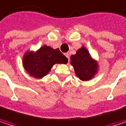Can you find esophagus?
Masks as SVG:
<instances>
[{"label":"esophagus","instance_id":"obj_1","mask_svg":"<svg viewBox=\"0 0 126 126\" xmlns=\"http://www.w3.org/2000/svg\"><path fill=\"white\" fill-rule=\"evenodd\" d=\"M64 55H65V56L69 59V58H70V54H69V53H64Z\"/></svg>","mask_w":126,"mask_h":126}]
</instances>
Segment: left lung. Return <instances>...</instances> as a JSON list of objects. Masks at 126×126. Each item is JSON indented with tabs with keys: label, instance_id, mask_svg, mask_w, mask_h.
Instances as JSON below:
<instances>
[{
	"label": "left lung",
	"instance_id": "8db88e82",
	"mask_svg": "<svg viewBox=\"0 0 126 126\" xmlns=\"http://www.w3.org/2000/svg\"><path fill=\"white\" fill-rule=\"evenodd\" d=\"M70 64L74 68L76 76L84 81L93 79L98 71L97 62L91 56L84 46L70 56Z\"/></svg>",
	"mask_w": 126,
	"mask_h": 126
}]
</instances>
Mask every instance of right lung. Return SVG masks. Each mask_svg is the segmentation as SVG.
Masks as SVG:
<instances>
[{
    "label": "right lung",
    "mask_w": 126,
    "mask_h": 126,
    "mask_svg": "<svg viewBox=\"0 0 126 126\" xmlns=\"http://www.w3.org/2000/svg\"><path fill=\"white\" fill-rule=\"evenodd\" d=\"M67 61L59 48L53 49L45 45L36 51L26 52L23 57V66L31 76L42 79L55 64H67Z\"/></svg>",
    "instance_id": "obj_1"
}]
</instances>
